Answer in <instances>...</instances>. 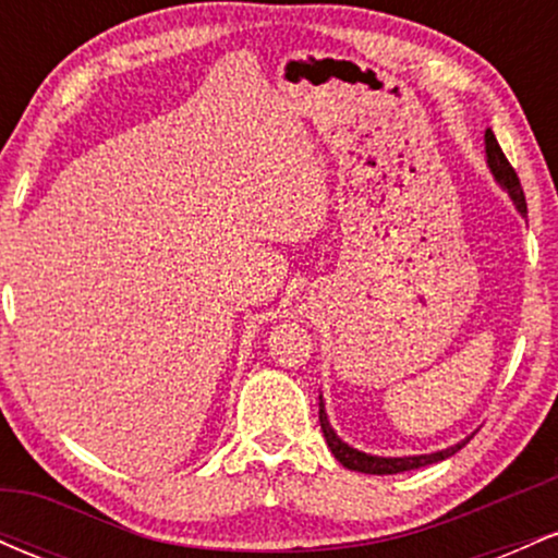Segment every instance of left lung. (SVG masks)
<instances>
[{
	"label": "left lung",
	"instance_id": "8db88e82",
	"mask_svg": "<svg viewBox=\"0 0 558 558\" xmlns=\"http://www.w3.org/2000/svg\"><path fill=\"white\" fill-rule=\"evenodd\" d=\"M485 155H488V165H490L493 175H496V181L501 183L506 191H509V196L514 198L517 209H520L522 215H527V202H524V191H522L520 178H517L514 168H511L509 159H506V155L501 151V146H498V141H496V136H493V131H485ZM319 427H323V435H325V440H328L332 457H336L343 466H349V470L364 472V475H396V472L420 470V466L444 462V459L453 457V453H457L459 448H464L466 444H470V438H472V435H470V438L462 440V444L446 448V451L422 453V457H401V459L369 457V453H362V451H356V448L345 446L343 440L338 438L336 433H332V427H330V422H328V414H325L323 399H319Z\"/></svg>",
	"mask_w": 558,
	"mask_h": 558
}]
</instances>
